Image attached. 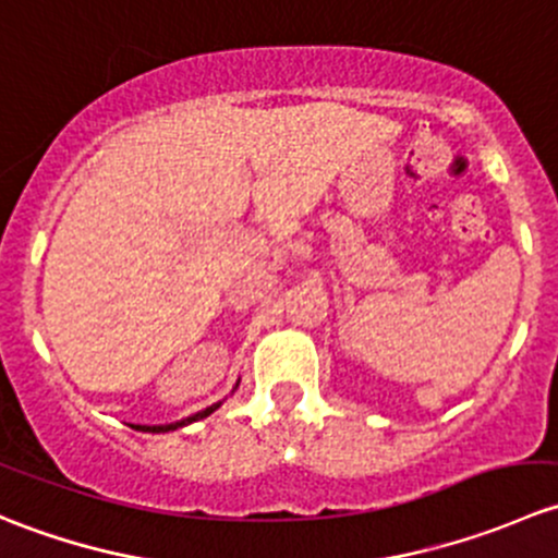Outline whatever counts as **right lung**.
I'll return each mask as SVG.
<instances>
[{
    "label": "right lung",
    "instance_id": "right-lung-1",
    "mask_svg": "<svg viewBox=\"0 0 558 558\" xmlns=\"http://www.w3.org/2000/svg\"><path fill=\"white\" fill-rule=\"evenodd\" d=\"M238 386H240V380H238V384H234V388H232V391H238ZM218 408H221V402L210 404V408L199 410V413L189 415V418H183V421H174V424H159V426H145V424H132V429H137V432H150V435H161V432H174V429H180V426H189V424H194V421H199V418H207V415H210V413H216V410H218Z\"/></svg>",
    "mask_w": 558,
    "mask_h": 558
}]
</instances>
